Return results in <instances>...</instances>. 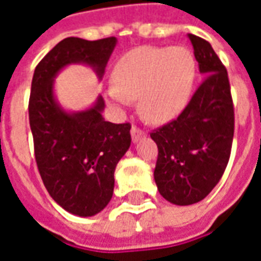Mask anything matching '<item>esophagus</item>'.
<instances>
[{"label": "esophagus", "instance_id": "34e87169", "mask_svg": "<svg viewBox=\"0 0 261 261\" xmlns=\"http://www.w3.org/2000/svg\"><path fill=\"white\" fill-rule=\"evenodd\" d=\"M144 137H145V131L141 130V128L137 127V125H133V127H131V138H133V141H140Z\"/></svg>", "mask_w": 261, "mask_h": 261}]
</instances>
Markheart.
<instances>
[{
  "mask_svg": "<svg viewBox=\"0 0 261 261\" xmlns=\"http://www.w3.org/2000/svg\"><path fill=\"white\" fill-rule=\"evenodd\" d=\"M196 72V60L185 47L134 48L113 65L106 96L117 108H125L138 97L142 116L164 123L185 109Z\"/></svg>",
  "mask_w": 261,
  "mask_h": 261,
  "instance_id": "b5f03b06",
  "label": "heart"
}]
</instances>
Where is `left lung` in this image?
Masks as SVG:
<instances>
[{
    "label": "left lung",
    "instance_id": "1",
    "mask_svg": "<svg viewBox=\"0 0 261 261\" xmlns=\"http://www.w3.org/2000/svg\"><path fill=\"white\" fill-rule=\"evenodd\" d=\"M204 80L177 119L151 133L158 145L153 170L161 196L176 205L201 201L229 161L235 112L225 65L211 44L187 35Z\"/></svg>",
    "mask_w": 261,
    "mask_h": 261
}]
</instances>
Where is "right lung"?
Wrapping results in <instances>:
<instances>
[{"label": "right lung", "instance_id": "right-lung-1", "mask_svg": "<svg viewBox=\"0 0 261 261\" xmlns=\"http://www.w3.org/2000/svg\"><path fill=\"white\" fill-rule=\"evenodd\" d=\"M116 37H67L36 65L29 97L35 158L44 187L59 205L80 217L100 213L112 200L114 169L131 144L130 123L105 121L103 97L81 113H65L54 100L53 78L71 63H84L99 76Z\"/></svg>", "mask_w": 261, "mask_h": 261}]
</instances>
